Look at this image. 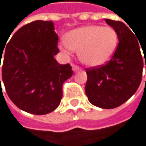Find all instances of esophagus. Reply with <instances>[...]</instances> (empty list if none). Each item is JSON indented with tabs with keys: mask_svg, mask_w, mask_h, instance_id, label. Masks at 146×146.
I'll use <instances>...</instances> for the list:
<instances>
[{
	"mask_svg": "<svg viewBox=\"0 0 146 146\" xmlns=\"http://www.w3.org/2000/svg\"><path fill=\"white\" fill-rule=\"evenodd\" d=\"M72 71H74V72H78V71L80 70V66H78L76 65H74V64L72 65Z\"/></svg>",
	"mask_w": 146,
	"mask_h": 146,
	"instance_id": "34e87169",
	"label": "esophagus"
}]
</instances>
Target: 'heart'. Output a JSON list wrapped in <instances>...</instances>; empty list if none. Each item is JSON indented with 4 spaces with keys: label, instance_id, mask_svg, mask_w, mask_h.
Wrapping results in <instances>:
<instances>
[{
    "label": "heart",
    "instance_id": "1",
    "mask_svg": "<svg viewBox=\"0 0 146 146\" xmlns=\"http://www.w3.org/2000/svg\"><path fill=\"white\" fill-rule=\"evenodd\" d=\"M119 44V35L111 27L86 25L68 32L65 40L59 43L60 51L66 55L78 50L82 63L89 66H99L111 60Z\"/></svg>",
    "mask_w": 146,
    "mask_h": 146
}]
</instances>
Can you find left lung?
I'll list each match as a JSON object with an SVG mask.
<instances>
[{
    "instance_id": "8db88e82",
    "label": "left lung",
    "mask_w": 146,
    "mask_h": 146,
    "mask_svg": "<svg viewBox=\"0 0 146 146\" xmlns=\"http://www.w3.org/2000/svg\"><path fill=\"white\" fill-rule=\"evenodd\" d=\"M105 21L118 33L119 45L108 63L86 69L85 91L93 106L112 109L127 101L138 90L144 66L140 49L145 56L146 48H140L139 39L125 23L110 19Z\"/></svg>"
}]
</instances>
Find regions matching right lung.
Wrapping results in <instances>:
<instances>
[{
    "mask_svg": "<svg viewBox=\"0 0 146 146\" xmlns=\"http://www.w3.org/2000/svg\"><path fill=\"white\" fill-rule=\"evenodd\" d=\"M57 43L54 22L39 20L17 30L2 49L4 54L0 51L6 92L21 110L44 115L59 106L62 85L72 70L69 64L60 65L54 59Z\"/></svg>",
    "mask_w": 146,
    "mask_h": 146,
    "instance_id": "add662e5",
    "label": "right lung"
}]
</instances>
